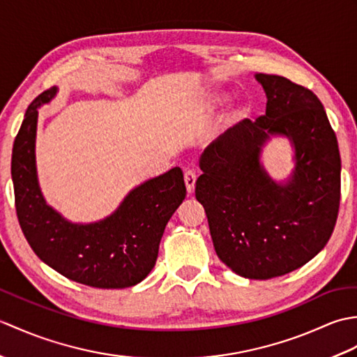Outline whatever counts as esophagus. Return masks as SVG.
<instances>
[{"label": "esophagus", "mask_w": 357, "mask_h": 357, "mask_svg": "<svg viewBox=\"0 0 357 357\" xmlns=\"http://www.w3.org/2000/svg\"><path fill=\"white\" fill-rule=\"evenodd\" d=\"M184 181H185V187L188 193L195 192V184H196V172L195 170H187L184 174Z\"/></svg>", "instance_id": "1"}]
</instances>
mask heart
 Returning a JSON list of instances; mask_svg holds the SVG:
<instances>
[{
	"instance_id": "1",
	"label": "heart",
	"mask_w": 357,
	"mask_h": 357,
	"mask_svg": "<svg viewBox=\"0 0 357 357\" xmlns=\"http://www.w3.org/2000/svg\"><path fill=\"white\" fill-rule=\"evenodd\" d=\"M241 113H242V112H241Z\"/></svg>"
}]
</instances>
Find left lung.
I'll return each instance as SVG.
<instances>
[{
	"instance_id": "left-lung-1",
	"label": "left lung",
	"mask_w": 357,
	"mask_h": 357,
	"mask_svg": "<svg viewBox=\"0 0 357 357\" xmlns=\"http://www.w3.org/2000/svg\"><path fill=\"white\" fill-rule=\"evenodd\" d=\"M265 115L244 119L204 150L196 199L207 213L216 255L236 275L271 279L305 265L327 245L340 201V155L312 90L256 73ZM276 135L295 149L291 176L275 181L260 162Z\"/></svg>"
}]
</instances>
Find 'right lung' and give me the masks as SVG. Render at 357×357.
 Segmentation results:
<instances>
[{"instance_id":"add662e5","label":"right lung","mask_w":357,"mask_h":357,"mask_svg":"<svg viewBox=\"0 0 357 357\" xmlns=\"http://www.w3.org/2000/svg\"><path fill=\"white\" fill-rule=\"evenodd\" d=\"M58 87L36 96L26 110L12 150V181L21 230L35 255L75 282L95 288H126L155 267L159 242L185 198L179 167L130 190L107 218L90 224L66 219L45 202L38 183L35 141L38 109Z\"/></svg>"}]
</instances>
